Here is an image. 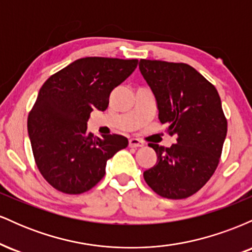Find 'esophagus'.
<instances>
[{"label":"esophagus","mask_w":252,"mask_h":252,"mask_svg":"<svg viewBox=\"0 0 252 252\" xmlns=\"http://www.w3.org/2000/svg\"><path fill=\"white\" fill-rule=\"evenodd\" d=\"M129 147L131 148H138V147H143V142L140 141L138 138H130L129 140Z\"/></svg>","instance_id":"esophagus-1"}]
</instances>
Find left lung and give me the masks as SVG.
I'll use <instances>...</instances> for the list:
<instances>
[{
	"label": "left lung",
	"instance_id": "left-lung-1",
	"mask_svg": "<svg viewBox=\"0 0 252 252\" xmlns=\"http://www.w3.org/2000/svg\"><path fill=\"white\" fill-rule=\"evenodd\" d=\"M138 67L155 96L158 120L175 137L169 148L149 143L158 161L143 178L163 198H189L210 180L219 163L227 132L220 97L187 63L141 59Z\"/></svg>",
	"mask_w": 252,
	"mask_h": 252
}]
</instances>
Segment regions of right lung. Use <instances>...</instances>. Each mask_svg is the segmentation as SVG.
<instances>
[{
    "mask_svg": "<svg viewBox=\"0 0 252 252\" xmlns=\"http://www.w3.org/2000/svg\"><path fill=\"white\" fill-rule=\"evenodd\" d=\"M137 63L82 58L43 83L28 115V135L37 168L56 189L66 194L91 189L105 174L106 161L128 146L122 135L94 136L88 121L94 109L105 111L111 91Z\"/></svg>",
    "mask_w": 252,
    "mask_h": 252,
    "instance_id": "obj_1",
    "label": "right lung"
}]
</instances>
